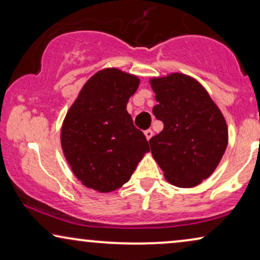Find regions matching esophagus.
I'll use <instances>...</instances> for the list:
<instances>
[{"label":"esophagus","instance_id":"1","mask_svg":"<svg viewBox=\"0 0 260 260\" xmlns=\"http://www.w3.org/2000/svg\"><path fill=\"white\" fill-rule=\"evenodd\" d=\"M144 135H145V137H147V140L149 141L152 137V135H154V133H152L151 129H148V130L144 131Z\"/></svg>","mask_w":260,"mask_h":260}]
</instances>
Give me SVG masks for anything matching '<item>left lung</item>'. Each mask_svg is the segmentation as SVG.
<instances>
[{"label": "left lung", "instance_id": "8db88e82", "mask_svg": "<svg viewBox=\"0 0 260 260\" xmlns=\"http://www.w3.org/2000/svg\"><path fill=\"white\" fill-rule=\"evenodd\" d=\"M150 84L158 102L152 112L165 125L149 141L152 156L174 186H198L214 172L226 150L225 118L193 78L173 73Z\"/></svg>", "mask_w": 260, "mask_h": 260}]
</instances>
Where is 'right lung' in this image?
<instances>
[{
  "label": "right lung",
  "mask_w": 260,
  "mask_h": 260,
  "mask_svg": "<svg viewBox=\"0 0 260 260\" xmlns=\"http://www.w3.org/2000/svg\"><path fill=\"white\" fill-rule=\"evenodd\" d=\"M137 77L117 69L99 71L81 88L61 129V147L81 183L109 193L130 180L144 152V134L126 111Z\"/></svg>",
  "instance_id": "add662e5"
}]
</instances>
